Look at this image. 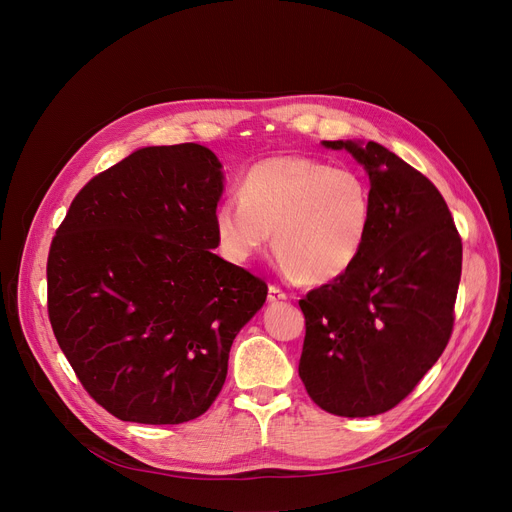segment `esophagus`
<instances>
[{
	"mask_svg": "<svg viewBox=\"0 0 512 512\" xmlns=\"http://www.w3.org/2000/svg\"><path fill=\"white\" fill-rule=\"evenodd\" d=\"M267 300H269L271 304H276V302L288 300V294H286L280 286H269V290H267Z\"/></svg>",
	"mask_w": 512,
	"mask_h": 512,
	"instance_id": "obj_1",
	"label": "esophagus"
}]
</instances>
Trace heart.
Instances as JSON below:
<instances>
[{
  "label": "heart",
  "instance_id": "1",
  "mask_svg": "<svg viewBox=\"0 0 512 512\" xmlns=\"http://www.w3.org/2000/svg\"><path fill=\"white\" fill-rule=\"evenodd\" d=\"M224 253L251 261L274 232L280 269L292 280H337L368 241L372 195L350 168L309 156H274L249 168L241 195H226L214 214Z\"/></svg>",
  "mask_w": 512,
  "mask_h": 512
}]
</instances>
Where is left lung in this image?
<instances>
[{"instance_id":"1","label":"left lung","mask_w":512,"mask_h":512,"mask_svg":"<svg viewBox=\"0 0 512 512\" xmlns=\"http://www.w3.org/2000/svg\"><path fill=\"white\" fill-rule=\"evenodd\" d=\"M346 148L368 173L372 222L358 261L298 304V374L321 410L366 418L410 395L445 352L461 280V236L440 191L377 142Z\"/></svg>"}]
</instances>
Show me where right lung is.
Returning a JSON list of instances; mask_svg holds the SVG:
<instances>
[{"mask_svg": "<svg viewBox=\"0 0 512 512\" xmlns=\"http://www.w3.org/2000/svg\"><path fill=\"white\" fill-rule=\"evenodd\" d=\"M222 164L152 146L90 179L57 228L47 309L88 395L123 422L183 424L216 401L267 284L212 253Z\"/></svg>", "mask_w": 512, "mask_h": 512, "instance_id": "1", "label": "right lung"}]
</instances>
